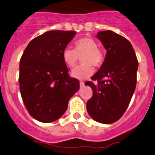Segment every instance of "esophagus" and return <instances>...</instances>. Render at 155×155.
Masks as SVG:
<instances>
[{
    "mask_svg": "<svg viewBox=\"0 0 155 155\" xmlns=\"http://www.w3.org/2000/svg\"><path fill=\"white\" fill-rule=\"evenodd\" d=\"M84 86H85L84 82H83V81H81V82H80V86H81V88H83V87Z\"/></svg>",
    "mask_w": 155,
    "mask_h": 155,
    "instance_id": "esophagus-1",
    "label": "esophagus"
}]
</instances>
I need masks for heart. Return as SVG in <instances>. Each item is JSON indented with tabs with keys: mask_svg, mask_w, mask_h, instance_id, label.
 <instances>
[{
	"mask_svg": "<svg viewBox=\"0 0 155 155\" xmlns=\"http://www.w3.org/2000/svg\"><path fill=\"white\" fill-rule=\"evenodd\" d=\"M80 64L71 71V76L78 80H84L94 72L92 66L100 67L104 61V55L102 50L97 48V44L93 39L84 37L78 39L74 42V50L67 47L62 52L64 63L69 67L77 64L79 56H81Z\"/></svg>",
	"mask_w": 155,
	"mask_h": 155,
	"instance_id": "obj_1",
	"label": "heart"
}]
</instances>
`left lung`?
<instances>
[{
    "instance_id": "8db88e82",
    "label": "left lung",
    "mask_w": 155,
    "mask_h": 155,
    "mask_svg": "<svg viewBox=\"0 0 155 155\" xmlns=\"http://www.w3.org/2000/svg\"><path fill=\"white\" fill-rule=\"evenodd\" d=\"M97 37L107 50L100 69L86 86L93 96L86 103L90 116L102 124H111L122 116L135 89L138 61L131 43L114 31H100Z\"/></svg>"
}]
</instances>
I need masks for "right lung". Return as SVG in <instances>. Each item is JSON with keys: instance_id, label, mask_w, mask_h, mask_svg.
Returning <instances> with one entry per match:
<instances>
[{"instance_id": "right-lung-1", "label": "right lung", "mask_w": 155, "mask_h": 155, "mask_svg": "<svg viewBox=\"0 0 155 155\" xmlns=\"http://www.w3.org/2000/svg\"><path fill=\"white\" fill-rule=\"evenodd\" d=\"M75 31H50L31 40L20 63L19 83L24 105L33 118L44 123L58 119L80 88L69 77L62 52Z\"/></svg>"}]
</instances>
